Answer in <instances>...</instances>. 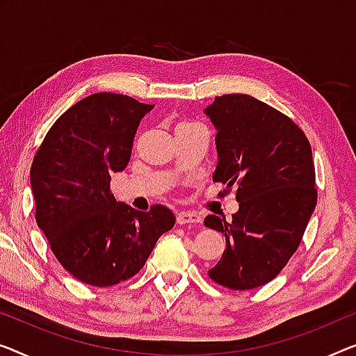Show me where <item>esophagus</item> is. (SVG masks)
I'll return each instance as SVG.
<instances>
[{
    "label": "esophagus",
    "mask_w": 356,
    "mask_h": 356,
    "mask_svg": "<svg viewBox=\"0 0 356 356\" xmlns=\"http://www.w3.org/2000/svg\"><path fill=\"white\" fill-rule=\"evenodd\" d=\"M177 224L185 225V224H201V217L196 214V212H188L182 211L177 214Z\"/></svg>",
    "instance_id": "obj_1"
}]
</instances>
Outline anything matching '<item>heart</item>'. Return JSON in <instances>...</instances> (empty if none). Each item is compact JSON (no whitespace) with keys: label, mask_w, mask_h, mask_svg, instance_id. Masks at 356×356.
<instances>
[{"label":"heart","mask_w":356,"mask_h":356,"mask_svg":"<svg viewBox=\"0 0 356 356\" xmlns=\"http://www.w3.org/2000/svg\"><path fill=\"white\" fill-rule=\"evenodd\" d=\"M182 126H188V124H182Z\"/></svg>","instance_id":"1"}]
</instances>
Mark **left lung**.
Returning a JSON list of instances; mask_svg holds the SVG:
<instances>
[{
	"mask_svg": "<svg viewBox=\"0 0 356 356\" xmlns=\"http://www.w3.org/2000/svg\"><path fill=\"white\" fill-rule=\"evenodd\" d=\"M214 124V182L236 185L240 209L206 216L227 249L209 277L245 291L272 281L296 252L316 206L315 166L304 131L248 94H225L204 108Z\"/></svg>",
	"mask_w": 356,
	"mask_h": 356,
	"instance_id": "8db88e82",
	"label": "left lung"
}]
</instances>
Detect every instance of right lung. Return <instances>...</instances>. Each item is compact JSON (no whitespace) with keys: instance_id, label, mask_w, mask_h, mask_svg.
<instances>
[{"instance_id":"right-lung-1","label":"right lung","mask_w":356,"mask_h":356,"mask_svg":"<svg viewBox=\"0 0 356 356\" xmlns=\"http://www.w3.org/2000/svg\"><path fill=\"white\" fill-rule=\"evenodd\" d=\"M152 108L123 94L88 95L52 124L31 164L36 224L63 268L86 284L134 277L176 224L166 206L142 212L110 192L111 174L126 169Z\"/></svg>"}]
</instances>
